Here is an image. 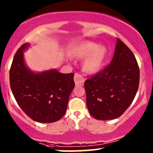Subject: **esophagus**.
<instances>
[{"label": "esophagus", "mask_w": 153, "mask_h": 153, "mask_svg": "<svg viewBox=\"0 0 153 153\" xmlns=\"http://www.w3.org/2000/svg\"><path fill=\"white\" fill-rule=\"evenodd\" d=\"M74 81H75V85L77 86H81L84 83V78L78 73H75L74 76Z\"/></svg>", "instance_id": "obj_1"}]
</instances>
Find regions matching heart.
Listing matches in <instances>:
<instances>
[{"label":"heart","instance_id":"b5f03b06","mask_svg":"<svg viewBox=\"0 0 153 153\" xmlns=\"http://www.w3.org/2000/svg\"><path fill=\"white\" fill-rule=\"evenodd\" d=\"M108 48L94 42L85 41L74 46L69 53L76 58H84L82 67L85 72L96 73L102 70L108 56Z\"/></svg>","mask_w":153,"mask_h":153}]
</instances>
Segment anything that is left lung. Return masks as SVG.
I'll list each match as a JSON object with an SVG mask.
<instances>
[{
  "label": "left lung",
  "instance_id": "left-lung-1",
  "mask_svg": "<svg viewBox=\"0 0 153 153\" xmlns=\"http://www.w3.org/2000/svg\"><path fill=\"white\" fill-rule=\"evenodd\" d=\"M139 83L137 59L128 47L117 38L110 65L85 81L90 114L102 120L120 117L133 102Z\"/></svg>",
  "mask_w": 153,
  "mask_h": 153
}]
</instances>
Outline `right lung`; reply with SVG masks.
I'll return each instance as SVG.
<instances>
[{
  "mask_svg": "<svg viewBox=\"0 0 153 153\" xmlns=\"http://www.w3.org/2000/svg\"><path fill=\"white\" fill-rule=\"evenodd\" d=\"M23 44L16 53L9 72L10 85L19 106L30 118L40 123H53L65 114L70 93L75 87L73 73L56 69L36 73L25 62Z\"/></svg>",
  "mask_w": 153,
  "mask_h": 153,
  "instance_id": "obj_1",
  "label": "right lung"
}]
</instances>
